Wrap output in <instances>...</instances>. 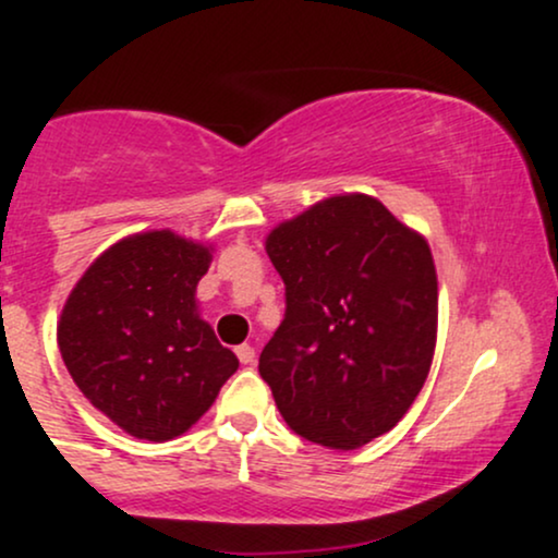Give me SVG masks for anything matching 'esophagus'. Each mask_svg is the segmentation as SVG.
Listing matches in <instances>:
<instances>
[{
  "instance_id": "34e87169",
  "label": "esophagus",
  "mask_w": 558,
  "mask_h": 558,
  "mask_svg": "<svg viewBox=\"0 0 558 558\" xmlns=\"http://www.w3.org/2000/svg\"><path fill=\"white\" fill-rule=\"evenodd\" d=\"M235 356H239L241 364H252L254 356H257V351H254V345L241 343V345H235Z\"/></svg>"
}]
</instances>
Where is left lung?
Segmentation results:
<instances>
[{"instance_id":"1","label":"left lung","mask_w":558,"mask_h":558,"mask_svg":"<svg viewBox=\"0 0 558 558\" xmlns=\"http://www.w3.org/2000/svg\"><path fill=\"white\" fill-rule=\"evenodd\" d=\"M286 317L259 375L293 433L351 451L396 427L430 373L433 254L373 196L317 202L265 241Z\"/></svg>"}]
</instances>
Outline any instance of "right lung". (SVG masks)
I'll return each instance as SVG.
<instances>
[{
    "mask_svg": "<svg viewBox=\"0 0 558 558\" xmlns=\"http://www.w3.org/2000/svg\"><path fill=\"white\" fill-rule=\"evenodd\" d=\"M209 246L172 230L128 235L83 272L57 325L81 393L133 438H178L239 369L196 315Z\"/></svg>",
    "mask_w": 558,
    "mask_h": 558,
    "instance_id": "add662e5",
    "label": "right lung"
}]
</instances>
